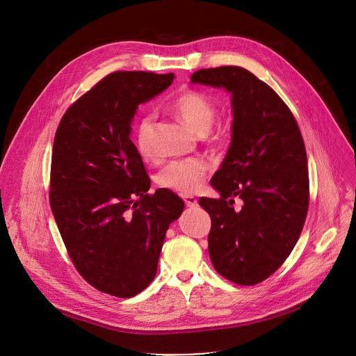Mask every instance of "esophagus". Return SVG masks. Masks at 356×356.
Here are the masks:
<instances>
[{"label": "esophagus", "mask_w": 356, "mask_h": 356, "mask_svg": "<svg viewBox=\"0 0 356 356\" xmlns=\"http://www.w3.org/2000/svg\"><path fill=\"white\" fill-rule=\"evenodd\" d=\"M183 200H184L187 207H197V206H198L197 198L193 197V195H183Z\"/></svg>", "instance_id": "1"}]
</instances>
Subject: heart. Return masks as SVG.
<instances>
[{
  "label": "heart",
  "mask_w": 356,
  "mask_h": 356,
  "mask_svg": "<svg viewBox=\"0 0 356 356\" xmlns=\"http://www.w3.org/2000/svg\"><path fill=\"white\" fill-rule=\"evenodd\" d=\"M172 111L197 135H206L216 120V107L213 101L200 91L186 90L180 92L170 104ZM135 146L138 154L149 161L155 158L154 150V117L143 115L135 129ZM209 165L204 159L187 158L173 161L158 175L159 186L181 194L197 191L204 181Z\"/></svg>",
  "instance_id": "b5f03b06"
}]
</instances>
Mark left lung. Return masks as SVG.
I'll use <instances>...</instances> for the list:
<instances>
[{"label":"left lung","mask_w":356,"mask_h":356,"mask_svg":"<svg viewBox=\"0 0 356 356\" xmlns=\"http://www.w3.org/2000/svg\"><path fill=\"white\" fill-rule=\"evenodd\" d=\"M191 83L228 91L234 117L228 152L210 181L220 198L198 201L211 217L210 259L236 284L261 283L290 255L307 217L306 146L282 98L246 69H202ZM235 196L244 201L239 212L230 207Z\"/></svg>","instance_id":"8db88e82"}]
</instances>
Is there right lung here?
<instances>
[{"label": "right lung", "instance_id": "1", "mask_svg": "<svg viewBox=\"0 0 356 356\" xmlns=\"http://www.w3.org/2000/svg\"><path fill=\"white\" fill-rule=\"evenodd\" d=\"M175 74L115 72L63 115L54 142L50 207L79 273L97 290L128 298L155 279L169 225L184 201L150 180L131 140L138 106Z\"/></svg>", "mask_w": 356, "mask_h": 356}]
</instances>
